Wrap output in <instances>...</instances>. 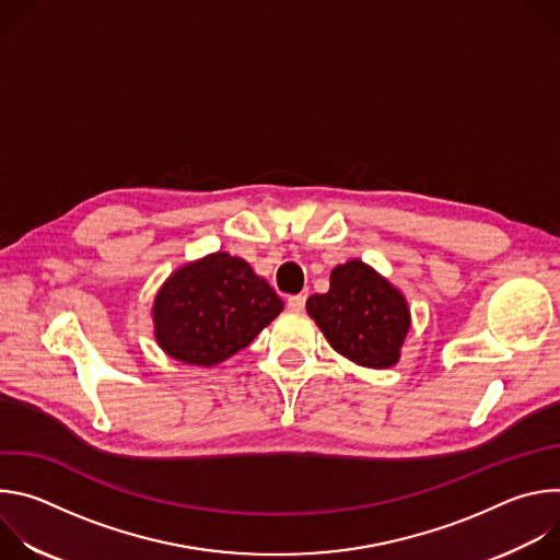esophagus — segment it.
Instances as JSON below:
<instances>
[{"label":"esophagus","instance_id":"34e87169","mask_svg":"<svg viewBox=\"0 0 560 560\" xmlns=\"http://www.w3.org/2000/svg\"><path fill=\"white\" fill-rule=\"evenodd\" d=\"M305 307V294H292L288 299V310L290 312H301Z\"/></svg>","mask_w":560,"mask_h":560}]
</instances>
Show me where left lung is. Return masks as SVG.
<instances>
[{
  "instance_id": "8db88e82",
  "label": "left lung",
  "mask_w": 560,
  "mask_h": 560,
  "mask_svg": "<svg viewBox=\"0 0 560 560\" xmlns=\"http://www.w3.org/2000/svg\"><path fill=\"white\" fill-rule=\"evenodd\" d=\"M328 343L363 368L385 370L401 359L412 318L404 292L361 259L330 272V290L305 301Z\"/></svg>"
}]
</instances>
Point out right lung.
<instances>
[{
    "instance_id": "1",
    "label": "right lung",
    "mask_w": 560,
    "mask_h": 560,
    "mask_svg": "<svg viewBox=\"0 0 560 560\" xmlns=\"http://www.w3.org/2000/svg\"><path fill=\"white\" fill-rule=\"evenodd\" d=\"M283 301L248 261L212 253L177 268L152 303L156 346L171 359L212 368L248 348Z\"/></svg>"
}]
</instances>
